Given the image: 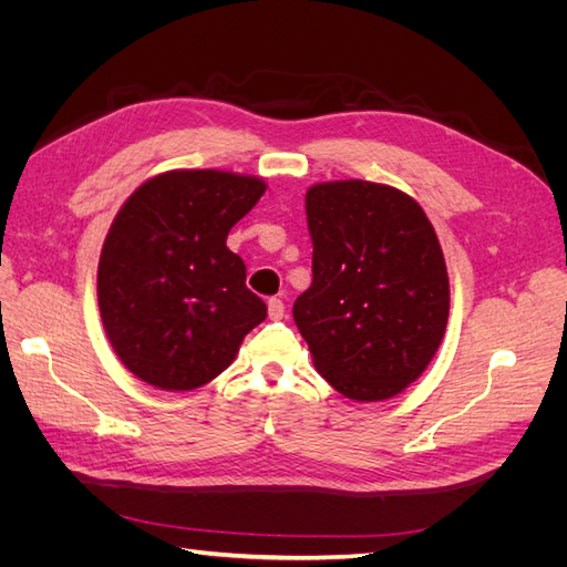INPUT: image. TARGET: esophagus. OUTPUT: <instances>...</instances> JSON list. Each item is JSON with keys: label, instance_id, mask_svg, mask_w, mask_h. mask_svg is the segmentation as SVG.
I'll return each instance as SVG.
<instances>
[{"label": "esophagus", "instance_id": "esophagus-1", "mask_svg": "<svg viewBox=\"0 0 567 567\" xmlns=\"http://www.w3.org/2000/svg\"><path fill=\"white\" fill-rule=\"evenodd\" d=\"M267 310H269V319L279 321V319H284V315H286V305H284V300H279V298H269V300H267Z\"/></svg>", "mask_w": 567, "mask_h": 567}]
</instances>
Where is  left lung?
I'll return each mask as SVG.
<instances>
[{
    "instance_id": "1",
    "label": "left lung",
    "mask_w": 567,
    "mask_h": 567,
    "mask_svg": "<svg viewBox=\"0 0 567 567\" xmlns=\"http://www.w3.org/2000/svg\"><path fill=\"white\" fill-rule=\"evenodd\" d=\"M312 286L293 305L317 371L340 394L381 402L431 364L450 317L437 234L400 188L364 179L305 196Z\"/></svg>"
}]
</instances>
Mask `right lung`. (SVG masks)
<instances>
[{
	"label": "right lung",
	"instance_id": "1",
	"mask_svg": "<svg viewBox=\"0 0 567 567\" xmlns=\"http://www.w3.org/2000/svg\"><path fill=\"white\" fill-rule=\"evenodd\" d=\"M267 184L221 169L151 177L115 215L99 257V310L115 354L144 383L184 392L225 371L267 305L227 248Z\"/></svg>",
	"mask_w": 567,
	"mask_h": 567
}]
</instances>
